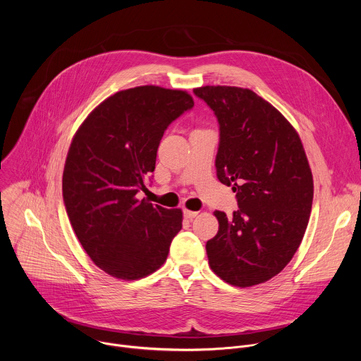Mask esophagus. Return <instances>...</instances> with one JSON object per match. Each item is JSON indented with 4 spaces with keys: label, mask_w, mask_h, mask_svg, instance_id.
Returning a JSON list of instances; mask_svg holds the SVG:
<instances>
[{
    "label": "esophagus",
    "mask_w": 361,
    "mask_h": 361,
    "mask_svg": "<svg viewBox=\"0 0 361 361\" xmlns=\"http://www.w3.org/2000/svg\"><path fill=\"white\" fill-rule=\"evenodd\" d=\"M198 216V212H191V210H184V217L187 219V220H192V219H195Z\"/></svg>",
    "instance_id": "obj_1"
}]
</instances>
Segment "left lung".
<instances>
[{
  "label": "left lung",
  "instance_id": "8db88e82",
  "mask_svg": "<svg viewBox=\"0 0 361 361\" xmlns=\"http://www.w3.org/2000/svg\"><path fill=\"white\" fill-rule=\"evenodd\" d=\"M217 116V178L237 192L238 210L214 212L219 233L205 244L212 270L235 287L277 276L304 237L313 204V174L295 128L248 88H194Z\"/></svg>",
  "mask_w": 361,
  "mask_h": 361
}]
</instances>
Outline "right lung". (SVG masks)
<instances>
[{
	"label": "right lung",
	"instance_id": "right-lung-1",
	"mask_svg": "<svg viewBox=\"0 0 361 361\" xmlns=\"http://www.w3.org/2000/svg\"><path fill=\"white\" fill-rule=\"evenodd\" d=\"M192 106L183 90H123L98 104L73 137L63 173L66 210L92 263L111 277L138 280L167 260L183 212L137 192L156 169L166 128Z\"/></svg>",
	"mask_w": 361,
	"mask_h": 361
}]
</instances>
